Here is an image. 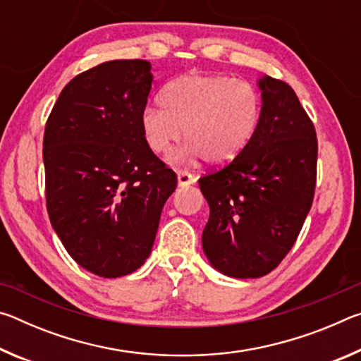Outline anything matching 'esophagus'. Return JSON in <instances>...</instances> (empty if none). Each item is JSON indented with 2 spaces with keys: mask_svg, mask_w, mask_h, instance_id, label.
Here are the masks:
<instances>
[{
  "mask_svg": "<svg viewBox=\"0 0 361 361\" xmlns=\"http://www.w3.org/2000/svg\"><path fill=\"white\" fill-rule=\"evenodd\" d=\"M195 181L194 175L189 173L188 170H178V186H189Z\"/></svg>",
  "mask_w": 361,
  "mask_h": 361,
  "instance_id": "34e87169",
  "label": "esophagus"
}]
</instances>
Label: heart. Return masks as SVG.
<instances>
[{
  "label": "heart",
  "instance_id": "obj_1",
  "mask_svg": "<svg viewBox=\"0 0 361 361\" xmlns=\"http://www.w3.org/2000/svg\"><path fill=\"white\" fill-rule=\"evenodd\" d=\"M161 108H146L140 126L148 148L167 156L181 140L180 159L202 157L224 166L245 151L258 130L261 97L253 84L223 75L191 73L173 79L159 95Z\"/></svg>",
  "mask_w": 361,
  "mask_h": 361
}]
</instances>
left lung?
Returning <instances> with one entry per match:
<instances>
[{
  "mask_svg": "<svg viewBox=\"0 0 361 361\" xmlns=\"http://www.w3.org/2000/svg\"><path fill=\"white\" fill-rule=\"evenodd\" d=\"M258 130L228 166L199 178L210 207L204 253L224 276L258 279L295 245L312 207L317 133L288 84L264 76Z\"/></svg>",
  "mask_w": 361,
  "mask_h": 361,
  "instance_id": "1",
  "label": "left lung"
}]
</instances>
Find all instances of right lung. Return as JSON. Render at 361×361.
<instances>
[{
	"mask_svg": "<svg viewBox=\"0 0 361 361\" xmlns=\"http://www.w3.org/2000/svg\"><path fill=\"white\" fill-rule=\"evenodd\" d=\"M151 63L111 60L65 85L42 142L54 231L85 271L105 279L145 264L176 173L145 142Z\"/></svg>",
	"mask_w": 361,
	"mask_h": 361,
	"instance_id": "obj_1",
	"label": "right lung"
}]
</instances>
